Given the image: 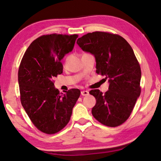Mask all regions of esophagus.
Here are the masks:
<instances>
[{
	"label": "esophagus",
	"instance_id": "obj_1",
	"mask_svg": "<svg viewBox=\"0 0 161 161\" xmlns=\"http://www.w3.org/2000/svg\"><path fill=\"white\" fill-rule=\"evenodd\" d=\"M81 96H88L89 95V92H87V91H81Z\"/></svg>",
	"mask_w": 161,
	"mask_h": 161
}]
</instances>
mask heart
<instances>
[{
	"mask_svg": "<svg viewBox=\"0 0 161 161\" xmlns=\"http://www.w3.org/2000/svg\"><path fill=\"white\" fill-rule=\"evenodd\" d=\"M68 57H67L66 59H65V63H66V62H67V60H68Z\"/></svg>",
	"mask_w": 161,
	"mask_h": 161,
	"instance_id": "b5f03b06",
	"label": "heart"
}]
</instances>
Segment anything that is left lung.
Here are the masks:
<instances>
[{
    "mask_svg": "<svg viewBox=\"0 0 161 161\" xmlns=\"http://www.w3.org/2000/svg\"><path fill=\"white\" fill-rule=\"evenodd\" d=\"M77 43L94 55L96 73L110 83L105 93L90 91L96 100L93 116L106 126H119L129 118L141 93V68L133 49L123 37L105 31L86 34Z\"/></svg>",
    "mask_w": 161,
    "mask_h": 161,
    "instance_id": "1",
    "label": "left lung"
}]
</instances>
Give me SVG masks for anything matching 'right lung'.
Wrapping results in <instances>:
<instances>
[{
	"instance_id": "add662e5",
	"label": "right lung",
	"mask_w": 161,
	"mask_h": 161,
	"mask_svg": "<svg viewBox=\"0 0 161 161\" xmlns=\"http://www.w3.org/2000/svg\"><path fill=\"white\" fill-rule=\"evenodd\" d=\"M77 34L41 36L29 46L18 70L20 101L32 123L48 134L63 130L80 96L78 89L65 94L55 89L53 79L62 74L61 60L72 51Z\"/></svg>"
}]
</instances>
